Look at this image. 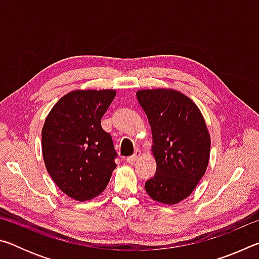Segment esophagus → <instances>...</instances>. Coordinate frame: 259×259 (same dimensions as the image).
I'll return each mask as SVG.
<instances>
[{"label":"esophagus","instance_id":"obj_1","mask_svg":"<svg viewBox=\"0 0 259 259\" xmlns=\"http://www.w3.org/2000/svg\"><path fill=\"white\" fill-rule=\"evenodd\" d=\"M140 156H142V153H140V151H136L134 153V155L126 157V162H128V163H134V162L137 161Z\"/></svg>","mask_w":259,"mask_h":259}]
</instances>
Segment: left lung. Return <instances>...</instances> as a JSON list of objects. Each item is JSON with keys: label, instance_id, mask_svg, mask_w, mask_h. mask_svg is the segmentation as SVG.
<instances>
[{"label": "left lung", "instance_id": "1", "mask_svg": "<svg viewBox=\"0 0 259 259\" xmlns=\"http://www.w3.org/2000/svg\"><path fill=\"white\" fill-rule=\"evenodd\" d=\"M136 96L150 122L156 161L145 190L157 202L176 204L195 190L209 163L210 135L203 115L177 90L145 89Z\"/></svg>", "mask_w": 259, "mask_h": 259}]
</instances>
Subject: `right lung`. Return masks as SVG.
<instances>
[{"instance_id":"obj_1","label":"right lung","mask_w":259,"mask_h":259,"mask_svg":"<svg viewBox=\"0 0 259 259\" xmlns=\"http://www.w3.org/2000/svg\"><path fill=\"white\" fill-rule=\"evenodd\" d=\"M116 91L74 90L61 97L42 128V154L56 185L76 201L98 196L116 168L111 135L102 117Z\"/></svg>"}]
</instances>
